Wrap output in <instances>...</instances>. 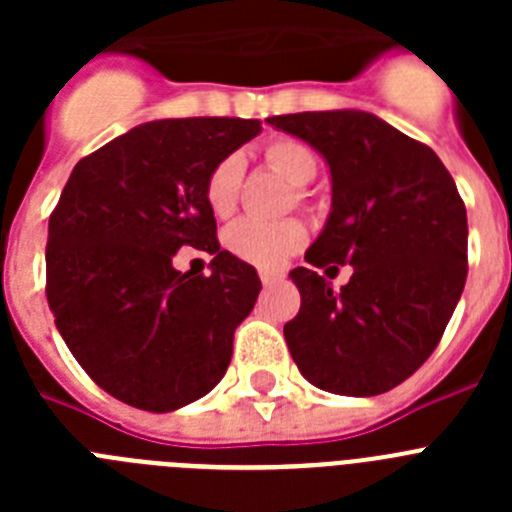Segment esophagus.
<instances>
[{
  "instance_id": "obj_1",
  "label": "esophagus",
  "mask_w": 512,
  "mask_h": 512,
  "mask_svg": "<svg viewBox=\"0 0 512 512\" xmlns=\"http://www.w3.org/2000/svg\"><path fill=\"white\" fill-rule=\"evenodd\" d=\"M259 277H261V284H264V287H271V284L282 282V274H277V271H261Z\"/></svg>"
}]
</instances>
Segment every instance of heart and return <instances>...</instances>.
<instances>
[{
	"mask_svg": "<svg viewBox=\"0 0 512 512\" xmlns=\"http://www.w3.org/2000/svg\"><path fill=\"white\" fill-rule=\"evenodd\" d=\"M264 161L271 171L284 176L289 184H295L297 202H305L307 192L305 184H310L318 176L320 161L318 153L307 146L305 140L289 138V135H277L269 138L261 148ZM243 182V161L238 153H228L220 161L212 164L205 176V202L215 217H230L238 194H241ZM307 241V230L300 220L287 217L279 223H261V220H241L225 233V246L238 259L248 261L261 269H277L292 253L300 251Z\"/></svg>",
	"mask_w": 512,
	"mask_h": 512,
	"instance_id": "obj_1",
	"label": "heart"
}]
</instances>
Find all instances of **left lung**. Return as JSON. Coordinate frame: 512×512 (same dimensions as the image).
I'll use <instances>...</instances> for the list:
<instances>
[{
	"instance_id": "8db88e82",
	"label": "left lung",
	"mask_w": 512,
	"mask_h": 512,
	"mask_svg": "<svg viewBox=\"0 0 512 512\" xmlns=\"http://www.w3.org/2000/svg\"><path fill=\"white\" fill-rule=\"evenodd\" d=\"M328 161L333 205L310 266L289 271L302 297L284 325L289 354L310 384L372 397L433 354L467 282V207L441 158L372 112L269 117ZM355 266L341 293L319 277Z\"/></svg>"
}]
</instances>
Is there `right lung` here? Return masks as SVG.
Listing matches in <instances>:
<instances>
[{"label":"right lung","mask_w":512,"mask_h":512,"mask_svg":"<svg viewBox=\"0 0 512 512\" xmlns=\"http://www.w3.org/2000/svg\"><path fill=\"white\" fill-rule=\"evenodd\" d=\"M261 133L259 120H153L74 166L48 220L45 295L81 369L117 400L169 413L223 379L259 274L220 251L205 202L215 161ZM213 256L207 278L170 261Z\"/></svg>","instance_id":"right-lung-1"}]
</instances>
